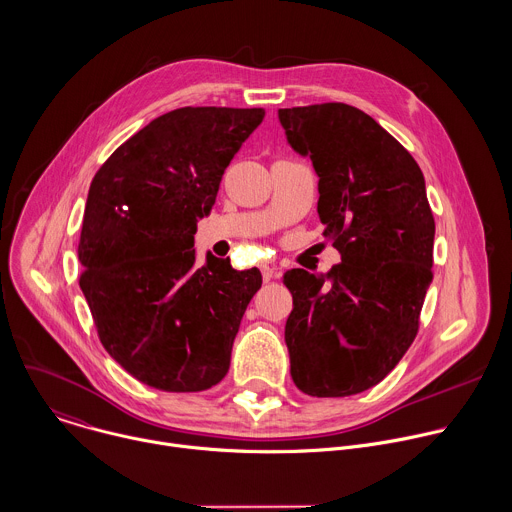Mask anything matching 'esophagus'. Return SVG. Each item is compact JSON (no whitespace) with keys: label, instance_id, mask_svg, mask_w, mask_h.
Wrapping results in <instances>:
<instances>
[{"label":"esophagus","instance_id":"34e87169","mask_svg":"<svg viewBox=\"0 0 512 512\" xmlns=\"http://www.w3.org/2000/svg\"><path fill=\"white\" fill-rule=\"evenodd\" d=\"M261 273H263V281H271L273 275H275V269L271 265H263L261 267Z\"/></svg>","mask_w":512,"mask_h":512}]
</instances>
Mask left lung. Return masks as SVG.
Masks as SVG:
<instances>
[{
  "mask_svg": "<svg viewBox=\"0 0 512 512\" xmlns=\"http://www.w3.org/2000/svg\"><path fill=\"white\" fill-rule=\"evenodd\" d=\"M287 142L319 177L317 213L342 253L327 273L291 269L285 323L291 378L317 398L382 382L418 333L432 283L434 217L412 154L366 112L342 104L281 108Z\"/></svg>",
  "mask_w": 512,
  "mask_h": 512,
  "instance_id": "1",
  "label": "left lung"
}]
</instances>
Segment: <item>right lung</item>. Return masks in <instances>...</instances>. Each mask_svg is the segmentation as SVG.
<instances>
[{
	"label": "right lung",
	"instance_id": "add662e5",
	"mask_svg": "<svg viewBox=\"0 0 512 512\" xmlns=\"http://www.w3.org/2000/svg\"><path fill=\"white\" fill-rule=\"evenodd\" d=\"M263 108L185 106L120 144L92 179L82 219L80 289L106 352L138 382L201 392L229 372L241 317L261 287L207 253L199 219Z\"/></svg>",
	"mask_w": 512,
	"mask_h": 512
}]
</instances>
